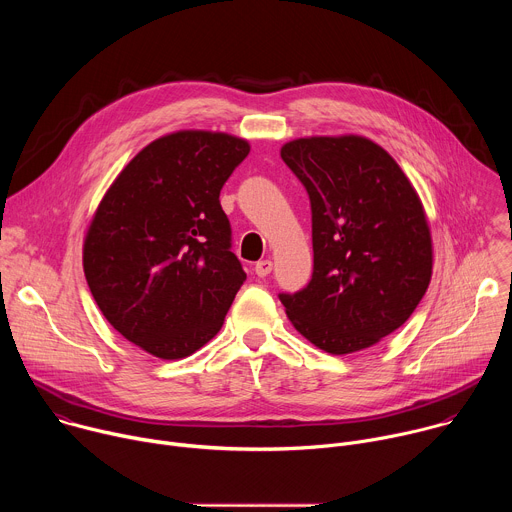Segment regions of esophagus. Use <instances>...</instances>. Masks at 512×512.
<instances>
[{
	"mask_svg": "<svg viewBox=\"0 0 512 512\" xmlns=\"http://www.w3.org/2000/svg\"><path fill=\"white\" fill-rule=\"evenodd\" d=\"M271 271H273V261L263 259V261L255 263V273H257L259 277H267Z\"/></svg>",
	"mask_w": 512,
	"mask_h": 512,
	"instance_id": "esophagus-1",
	"label": "esophagus"
}]
</instances>
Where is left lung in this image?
Here are the masks:
<instances>
[{"instance_id":"8db88e82","label":"left lung","mask_w":512,"mask_h":512,"mask_svg":"<svg viewBox=\"0 0 512 512\" xmlns=\"http://www.w3.org/2000/svg\"><path fill=\"white\" fill-rule=\"evenodd\" d=\"M281 160L312 206L314 273L279 294L294 328L330 354L377 344L413 314L431 279L423 204L399 168L360 135L300 137Z\"/></svg>"}]
</instances>
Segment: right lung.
<instances>
[{"label":"right lung","mask_w":512,"mask_h":512,"mask_svg":"<svg viewBox=\"0 0 512 512\" xmlns=\"http://www.w3.org/2000/svg\"><path fill=\"white\" fill-rule=\"evenodd\" d=\"M249 150L229 133L176 131L145 145L103 196L85 277L109 324L141 350L176 360L221 330L247 273L218 196Z\"/></svg>","instance_id":"1"}]
</instances>
